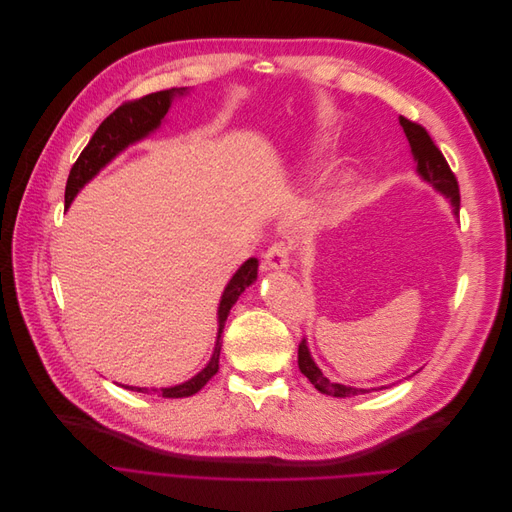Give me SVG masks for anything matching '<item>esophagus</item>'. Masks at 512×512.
<instances>
[{
  "label": "esophagus",
  "mask_w": 512,
  "mask_h": 512,
  "mask_svg": "<svg viewBox=\"0 0 512 512\" xmlns=\"http://www.w3.org/2000/svg\"><path fill=\"white\" fill-rule=\"evenodd\" d=\"M290 250H292L290 242H284V240L274 242V244L266 250V254H264V266H266L268 270H284V268H288Z\"/></svg>",
  "instance_id": "34e87169"
}]
</instances>
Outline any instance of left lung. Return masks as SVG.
Here are the masks:
<instances>
[{
	"label": "left lung",
	"instance_id": "1",
	"mask_svg": "<svg viewBox=\"0 0 512 512\" xmlns=\"http://www.w3.org/2000/svg\"><path fill=\"white\" fill-rule=\"evenodd\" d=\"M399 125L403 127V133H405L407 141H410L414 161L418 163L416 171L428 183H432L440 193H444L450 199L452 208H454V214L458 216V212H460V189H458L456 175L452 173L446 157L442 155V151L436 147V143L432 141V137L428 135V131L422 125H418V123H414L410 119H405V117H399ZM298 369L306 377H309V381L321 393H327V395H333V397H351V395H361V393H369L371 391V389L349 387V385H341V383L329 381L323 375V371L317 367V363L313 361L311 351H309V347H306L304 339L298 345Z\"/></svg>",
	"mask_w": 512,
	"mask_h": 512
}]
</instances>
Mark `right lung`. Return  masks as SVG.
Here are the masks:
<instances>
[{
    "instance_id": "add662e5",
    "label": "right lung",
    "mask_w": 512,
    "mask_h": 512,
    "mask_svg": "<svg viewBox=\"0 0 512 512\" xmlns=\"http://www.w3.org/2000/svg\"><path fill=\"white\" fill-rule=\"evenodd\" d=\"M185 88H169V90H159V92H151L143 98L137 100H129L123 102V105L113 111L105 121L100 123V127L94 131L92 139L88 141V145L82 149V153L78 155L76 163L70 169L68 181H66V193H64V201H66V210L72 203L74 195L102 169L111 159H115L125 147L145 139L151 131H155L163 117L167 115L171 100L179 94H183ZM258 276V260L250 258L246 260L236 274L232 276V280L228 282V286L224 288L220 306H218V341H216V349L214 355L210 359V363L203 367L195 377H191L189 381L175 385V387H161V389H147V387H125L131 391H139V393H149L155 391L161 397H189L193 393H197L203 385H206L220 369V351H222V333H224V325L226 319L230 315V309L236 304L238 296L256 280Z\"/></svg>"
}]
</instances>
